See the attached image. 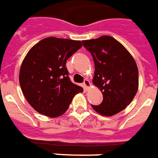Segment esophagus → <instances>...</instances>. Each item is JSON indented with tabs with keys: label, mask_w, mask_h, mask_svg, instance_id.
<instances>
[{
	"label": "esophagus",
	"mask_w": 158,
	"mask_h": 158,
	"mask_svg": "<svg viewBox=\"0 0 158 158\" xmlns=\"http://www.w3.org/2000/svg\"><path fill=\"white\" fill-rule=\"evenodd\" d=\"M83 85H84V88L86 89H88L90 87V82L89 81L88 79H85V81L83 83Z\"/></svg>",
	"instance_id": "1"
}]
</instances>
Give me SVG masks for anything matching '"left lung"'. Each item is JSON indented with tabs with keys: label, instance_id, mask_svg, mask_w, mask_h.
<instances>
[{
	"label": "left lung",
	"instance_id": "8db88e82",
	"mask_svg": "<svg viewBox=\"0 0 158 158\" xmlns=\"http://www.w3.org/2000/svg\"><path fill=\"white\" fill-rule=\"evenodd\" d=\"M82 43L94 59L93 84L103 94L102 103L91 106L100 115H115L132 101L138 89V69L135 60L122 44L110 36Z\"/></svg>",
	"mask_w": 158,
	"mask_h": 158
}]
</instances>
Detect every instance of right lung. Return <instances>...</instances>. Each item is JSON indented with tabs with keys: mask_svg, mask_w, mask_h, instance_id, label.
Segmentation results:
<instances>
[{
	"mask_svg": "<svg viewBox=\"0 0 158 158\" xmlns=\"http://www.w3.org/2000/svg\"><path fill=\"white\" fill-rule=\"evenodd\" d=\"M82 47L80 41L47 37L24 58L19 82L26 100L35 110L58 117L69 106L73 97L83 88L71 82L66 62Z\"/></svg>",
	"mask_w": 158,
	"mask_h": 158,
	"instance_id": "obj_1",
	"label": "right lung"
}]
</instances>
